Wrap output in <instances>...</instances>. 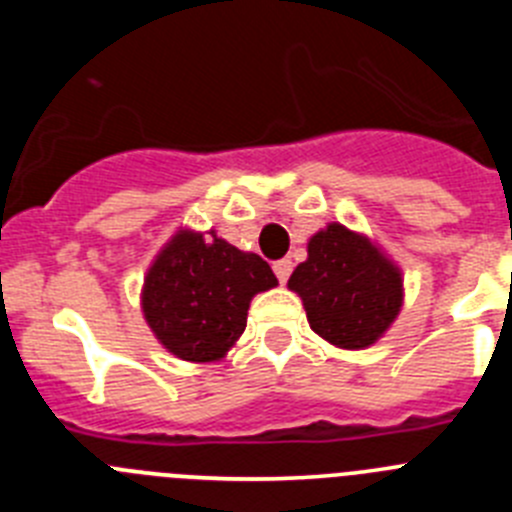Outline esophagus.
<instances>
[{
    "mask_svg": "<svg viewBox=\"0 0 512 512\" xmlns=\"http://www.w3.org/2000/svg\"><path fill=\"white\" fill-rule=\"evenodd\" d=\"M274 274H277V279L279 282H287L289 279V274H292V261L289 259H282V261H277V264H274Z\"/></svg>",
    "mask_w": 512,
    "mask_h": 512,
    "instance_id": "34e87169",
    "label": "esophagus"
}]
</instances>
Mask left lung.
I'll use <instances>...</instances> for the list:
<instances>
[{"instance_id":"obj_1","label":"left lung","mask_w":512,"mask_h":512,"mask_svg":"<svg viewBox=\"0 0 512 512\" xmlns=\"http://www.w3.org/2000/svg\"><path fill=\"white\" fill-rule=\"evenodd\" d=\"M287 287L307 323L330 346L359 351L390 330L405 300L402 269L369 235L328 223L307 241V259Z\"/></svg>"}]
</instances>
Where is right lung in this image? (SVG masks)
Wrapping results in <instances>:
<instances>
[{"mask_svg": "<svg viewBox=\"0 0 512 512\" xmlns=\"http://www.w3.org/2000/svg\"><path fill=\"white\" fill-rule=\"evenodd\" d=\"M277 284L256 253L235 248L212 228H179L148 266L140 310L169 354L210 364L243 336L253 297Z\"/></svg>", "mask_w": 512, "mask_h": 512, "instance_id": "add662e5", "label": "right lung"}]
</instances>
